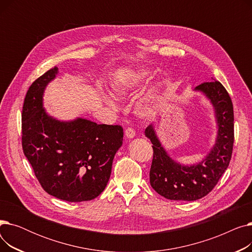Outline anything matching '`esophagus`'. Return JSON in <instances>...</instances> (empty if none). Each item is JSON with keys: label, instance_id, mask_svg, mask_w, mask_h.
Listing matches in <instances>:
<instances>
[{"label": "esophagus", "instance_id": "34e87169", "mask_svg": "<svg viewBox=\"0 0 252 252\" xmlns=\"http://www.w3.org/2000/svg\"><path fill=\"white\" fill-rule=\"evenodd\" d=\"M125 135H126V138L131 139V138H134L136 136V133H135V130H134L133 127H127V128H126Z\"/></svg>", "mask_w": 252, "mask_h": 252}]
</instances>
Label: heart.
Masks as SVG:
<instances>
[{"mask_svg":"<svg viewBox=\"0 0 252 252\" xmlns=\"http://www.w3.org/2000/svg\"><path fill=\"white\" fill-rule=\"evenodd\" d=\"M113 92H114V94L116 96L126 97L128 95V87L127 86H116L113 89ZM158 101H159V98H158L157 95H154L151 98V100L148 104H146L145 106H143V107L140 108L141 114H151V113H153L154 109H155V106L157 105ZM106 103H107L109 106H111V107H113V108L116 107L115 104L109 99H106Z\"/></svg>","mask_w":252,"mask_h":252,"instance_id":"heart-1","label":"heart"}]
</instances>
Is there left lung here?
I'll list each match as a JSON object with an SVG mask.
<instances>
[{
    "mask_svg": "<svg viewBox=\"0 0 252 252\" xmlns=\"http://www.w3.org/2000/svg\"><path fill=\"white\" fill-rule=\"evenodd\" d=\"M213 103L219 126L215 147L197 165L184 166L167 155L150 125L145 135L153 144L150 168L151 187L170 200L194 201L211 192L229 166L234 145V110L227 90L218 81H206L197 86Z\"/></svg>",
    "mask_w": 252,
    "mask_h": 252,
    "instance_id": "left-lung-1",
    "label": "left lung"
}]
</instances>
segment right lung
<instances>
[{
	"instance_id": "obj_1",
	"label": "right lung",
	"mask_w": 252,
	"mask_h": 252,
	"mask_svg": "<svg viewBox=\"0 0 252 252\" xmlns=\"http://www.w3.org/2000/svg\"><path fill=\"white\" fill-rule=\"evenodd\" d=\"M53 67L30 87L21 113V143L42 188L58 199H94L107 185L112 161L121 148L124 128L77 118L63 123L43 108V93L57 74Z\"/></svg>"
}]
</instances>
